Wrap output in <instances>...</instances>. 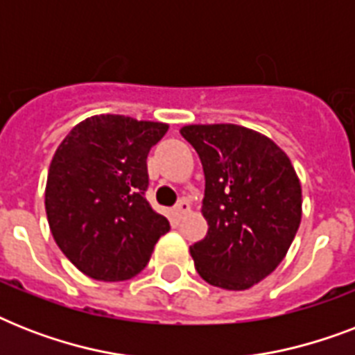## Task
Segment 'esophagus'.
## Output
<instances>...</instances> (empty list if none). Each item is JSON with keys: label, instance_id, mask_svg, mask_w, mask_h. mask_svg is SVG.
<instances>
[{"label": "esophagus", "instance_id": "esophagus-1", "mask_svg": "<svg viewBox=\"0 0 355 355\" xmlns=\"http://www.w3.org/2000/svg\"><path fill=\"white\" fill-rule=\"evenodd\" d=\"M189 210H191V206H189V202L186 199L178 200V205L175 206V214H177L178 217L184 216V214H188Z\"/></svg>", "mask_w": 355, "mask_h": 355}]
</instances>
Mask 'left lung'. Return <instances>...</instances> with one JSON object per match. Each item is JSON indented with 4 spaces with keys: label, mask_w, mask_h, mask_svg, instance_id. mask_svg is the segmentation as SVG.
Returning <instances> with one entry per match:
<instances>
[{
    "label": "left lung",
    "mask_w": 355,
    "mask_h": 355,
    "mask_svg": "<svg viewBox=\"0 0 355 355\" xmlns=\"http://www.w3.org/2000/svg\"><path fill=\"white\" fill-rule=\"evenodd\" d=\"M205 169L202 216L208 232L189 247L210 286L243 291L286 258L302 219V188L289 156L252 128L186 125Z\"/></svg>",
    "instance_id": "8db88e82"
}]
</instances>
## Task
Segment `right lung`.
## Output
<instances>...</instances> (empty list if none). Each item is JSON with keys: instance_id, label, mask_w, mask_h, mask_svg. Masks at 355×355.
Instances as JSON below:
<instances>
[{"instance_id": "1", "label": "right lung", "mask_w": 355, "mask_h": 355, "mask_svg": "<svg viewBox=\"0 0 355 355\" xmlns=\"http://www.w3.org/2000/svg\"><path fill=\"white\" fill-rule=\"evenodd\" d=\"M169 125L101 114L75 125L53 155L46 214L58 248L94 280H128L169 221L145 199L147 155Z\"/></svg>"}]
</instances>
